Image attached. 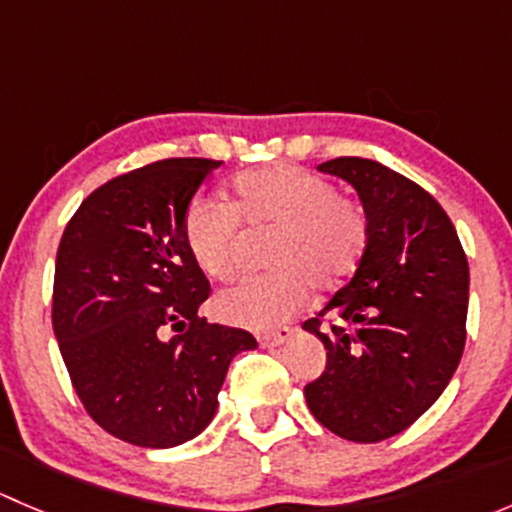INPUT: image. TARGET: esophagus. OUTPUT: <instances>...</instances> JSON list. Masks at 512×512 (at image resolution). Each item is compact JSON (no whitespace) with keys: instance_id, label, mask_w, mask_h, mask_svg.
<instances>
[{"instance_id":"obj_1","label":"esophagus","mask_w":512,"mask_h":512,"mask_svg":"<svg viewBox=\"0 0 512 512\" xmlns=\"http://www.w3.org/2000/svg\"><path fill=\"white\" fill-rule=\"evenodd\" d=\"M289 339H292V329L280 327V329H275V332L262 334L260 344H262V347H267V349H275V347H282V344L289 342Z\"/></svg>"}]
</instances>
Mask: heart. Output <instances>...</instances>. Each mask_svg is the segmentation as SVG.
Returning <instances> with one entry per match:
<instances>
[{
	"label": "heart",
	"mask_w": 512,
	"mask_h": 512,
	"mask_svg": "<svg viewBox=\"0 0 512 512\" xmlns=\"http://www.w3.org/2000/svg\"><path fill=\"white\" fill-rule=\"evenodd\" d=\"M247 232H275L265 262L275 267L225 289L215 314L227 324L272 329L292 317L309 297L337 292L359 270L369 247V218L354 200L342 198L324 175L297 165H267L232 180L227 203L198 198L183 220L190 257L210 280H232L245 260Z\"/></svg>",
	"instance_id": "1"
}]
</instances>
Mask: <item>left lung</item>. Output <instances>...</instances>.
Segmentation results:
<instances>
[{
	"mask_svg": "<svg viewBox=\"0 0 512 512\" xmlns=\"http://www.w3.org/2000/svg\"><path fill=\"white\" fill-rule=\"evenodd\" d=\"M369 218V247L347 287L304 322L327 369L304 386L314 418L337 436L376 443L426 414L466 347L468 260L446 210L414 180L366 158H334ZM330 317V329L318 324Z\"/></svg>",
	"mask_w": 512,
	"mask_h": 512,
	"instance_id": "obj_1",
	"label": "left lung"
}]
</instances>
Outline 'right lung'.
Returning a JSON list of instances; mask_svg holds the SVG:
<instances>
[{
	"label": "right lung",
	"mask_w": 512,
	"mask_h": 512,
	"mask_svg": "<svg viewBox=\"0 0 512 512\" xmlns=\"http://www.w3.org/2000/svg\"><path fill=\"white\" fill-rule=\"evenodd\" d=\"M223 160L168 158L108 180L61 235L51 322L81 404L103 431L143 448L198 436L250 332L208 324L210 282L183 220Z\"/></svg>",
	"instance_id": "1"
}]
</instances>
